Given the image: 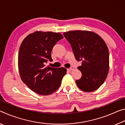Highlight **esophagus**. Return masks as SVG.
<instances>
[{"label":"esophagus","instance_id":"esophagus-1","mask_svg":"<svg viewBox=\"0 0 125 125\" xmlns=\"http://www.w3.org/2000/svg\"><path fill=\"white\" fill-rule=\"evenodd\" d=\"M73 69H74V68H73V67L71 66V67H70V68L67 69V70L69 71H72L73 70Z\"/></svg>","mask_w":125,"mask_h":125}]
</instances>
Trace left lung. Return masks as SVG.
Listing matches in <instances>:
<instances>
[{"label": "left lung", "instance_id": "left-lung-1", "mask_svg": "<svg viewBox=\"0 0 125 125\" xmlns=\"http://www.w3.org/2000/svg\"><path fill=\"white\" fill-rule=\"evenodd\" d=\"M70 44L75 58L81 61L79 70L82 76L76 80L77 86L85 92H93L105 82L109 70V52L105 42L92 31L75 30L63 33Z\"/></svg>", "mask_w": 125, "mask_h": 125}]
</instances>
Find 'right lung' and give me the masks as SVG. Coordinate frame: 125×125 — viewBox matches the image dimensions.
I'll return each instance as SVG.
<instances>
[{"label": "right lung", "instance_id": "obj_1", "mask_svg": "<svg viewBox=\"0 0 125 125\" xmlns=\"http://www.w3.org/2000/svg\"><path fill=\"white\" fill-rule=\"evenodd\" d=\"M62 38L58 32L35 31L28 35L20 46L18 67L20 77L29 88L39 95H50L58 90L66 74V69L64 67L45 66L48 61H52L53 47Z\"/></svg>", "mask_w": 125, "mask_h": 125}]
</instances>
